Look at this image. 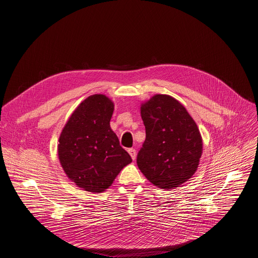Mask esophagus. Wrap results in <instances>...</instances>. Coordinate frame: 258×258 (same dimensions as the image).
I'll use <instances>...</instances> for the list:
<instances>
[{
	"instance_id": "obj_1",
	"label": "esophagus",
	"mask_w": 258,
	"mask_h": 258,
	"mask_svg": "<svg viewBox=\"0 0 258 258\" xmlns=\"http://www.w3.org/2000/svg\"><path fill=\"white\" fill-rule=\"evenodd\" d=\"M127 152H128V154L131 155V157L133 158V160H135V159H136V154H137L136 150H135L134 148H130V149L127 150Z\"/></svg>"
}]
</instances>
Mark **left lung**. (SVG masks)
Wrapping results in <instances>:
<instances>
[{
	"label": "left lung",
	"instance_id": "1",
	"mask_svg": "<svg viewBox=\"0 0 258 258\" xmlns=\"http://www.w3.org/2000/svg\"><path fill=\"white\" fill-rule=\"evenodd\" d=\"M146 140L137 164L154 186L169 190L188 180L202 154V139L186 108L167 95H155L142 105Z\"/></svg>",
	"mask_w": 258,
	"mask_h": 258
}]
</instances>
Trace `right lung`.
Returning <instances> with one entry per match:
<instances>
[{
    "label": "right lung",
    "instance_id": "1",
    "mask_svg": "<svg viewBox=\"0 0 258 258\" xmlns=\"http://www.w3.org/2000/svg\"><path fill=\"white\" fill-rule=\"evenodd\" d=\"M113 110L106 96H90L72 113L59 138L58 155L65 173L89 192L105 191L132 162L110 128Z\"/></svg>",
    "mask_w": 258,
    "mask_h": 258
}]
</instances>
